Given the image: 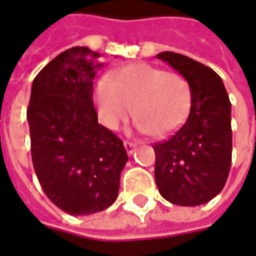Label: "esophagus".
I'll list each match as a JSON object with an SVG mask.
<instances>
[{"label": "esophagus", "instance_id": "obj_1", "mask_svg": "<svg viewBox=\"0 0 256 256\" xmlns=\"http://www.w3.org/2000/svg\"><path fill=\"white\" fill-rule=\"evenodd\" d=\"M123 145H124V149H126V152H128V156H132V154H133L134 150H136V146H137L136 144L130 142V141H124Z\"/></svg>", "mask_w": 256, "mask_h": 256}]
</instances>
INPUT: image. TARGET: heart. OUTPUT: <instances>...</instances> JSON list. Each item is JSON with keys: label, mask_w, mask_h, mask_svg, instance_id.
Masks as SVG:
<instances>
[{"label": "heart", "mask_w": 256, "mask_h": 256, "mask_svg": "<svg viewBox=\"0 0 256 256\" xmlns=\"http://www.w3.org/2000/svg\"><path fill=\"white\" fill-rule=\"evenodd\" d=\"M94 99L106 128L116 130L134 112L140 132L162 137L184 122L191 88L179 73L140 62L119 69L115 80L103 76L94 88Z\"/></svg>", "instance_id": "1"}]
</instances>
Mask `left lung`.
Masks as SVG:
<instances>
[{"mask_svg":"<svg viewBox=\"0 0 256 256\" xmlns=\"http://www.w3.org/2000/svg\"><path fill=\"white\" fill-rule=\"evenodd\" d=\"M157 58L188 81L191 107L178 132L153 145L156 184L162 198L174 205H202L224 188L230 170L229 96L221 77L200 62L172 51Z\"/></svg>","mask_w":256,"mask_h":256,"instance_id":"8db88e82","label":"left lung"}]
</instances>
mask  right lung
<instances>
[{"label":"right lung","mask_w":256,"mask_h":256,"mask_svg":"<svg viewBox=\"0 0 256 256\" xmlns=\"http://www.w3.org/2000/svg\"><path fill=\"white\" fill-rule=\"evenodd\" d=\"M99 52L72 47L38 73L27 119L35 174L48 200L73 216L112 205L128 157L120 138L98 122L94 78Z\"/></svg>","instance_id":"1"}]
</instances>
